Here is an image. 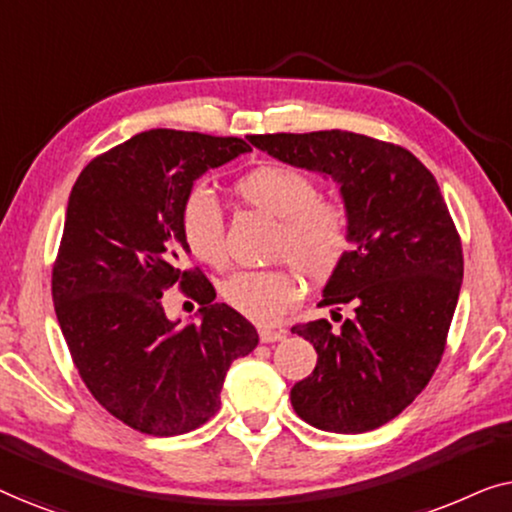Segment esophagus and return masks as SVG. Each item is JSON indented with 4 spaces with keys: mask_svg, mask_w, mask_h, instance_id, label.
I'll return each instance as SVG.
<instances>
[{
    "mask_svg": "<svg viewBox=\"0 0 512 512\" xmlns=\"http://www.w3.org/2000/svg\"><path fill=\"white\" fill-rule=\"evenodd\" d=\"M258 338H261V342H279L286 338V331H282V328L277 331V328L263 326V328H258Z\"/></svg>",
    "mask_w": 512,
    "mask_h": 512,
    "instance_id": "1",
    "label": "esophagus"
}]
</instances>
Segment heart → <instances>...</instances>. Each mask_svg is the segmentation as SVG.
<instances>
[{
	"instance_id": "1",
	"label": "heart",
	"mask_w": 512,
	"mask_h": 512,
	"mask_svg": "<svg viewBox=\"0 0 512 512\" xmlns=\"http://www.w3.org/2000/svg\"><path fill=\"white\" fill-rule=\"evenodd\" d=\"M244 205L277 219L270 256L286 265L242 270L226 279L221 296L242 317L272 324L300 298V270L312 282H324L340 268L352 244V214L338 198H321L310 174L286 165H261L235 181ZM181 237L188 251L209 268L228 263L226 214L205 186H195L179 212Z\"/></svg>"
}]
</instances>
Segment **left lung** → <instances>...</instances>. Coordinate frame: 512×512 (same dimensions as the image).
I'll list each match as a JSON object with an SVG mask.
<instances>
[{
	"label": "left lung",
	"mask_w": 512,
	"mask_h": 512,
	"mask_svg": "<svg viewBox=\"0 0 512 512\" xmlns=\"http://www.w3.org/2000/svg\"><path fill=\"white\" fill-rule=\"evenodd\" d=\"M249 142L340 184L352 244L319 305L354 314L340 326L317 319L291 328L317 349L291 405L321 431H373L429 384L459 300L464 251L438 181L403 146L356 132H277Z\"/></svg>",
	"instance_id": "obj_1"
}]
</instances>
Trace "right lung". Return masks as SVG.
<instances>
[{
	"label": "right lung",
	"instance_id": "1",
	"mask_svg": "<svg viewBox=\"0 0 512 512\" xmlns=\"http://www.w3.org/2000/svg\"><path fill=\"white\" fill-rule=\"evenodd\" d=\"M251 146L240 137L149 130L100 153L69 195L53 263L58 324L83 384L104 410L149 436L198 429L221 405L237 356L258 345L256 328L186 268L179 212L195 181ZM179 285L201 305L179 327L162 291Z\"/></svg>",
	"mask_w": 512,
	"mask_h": 512
}]
</instances>
